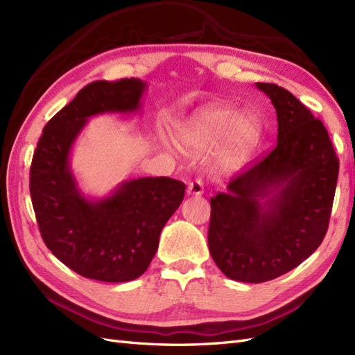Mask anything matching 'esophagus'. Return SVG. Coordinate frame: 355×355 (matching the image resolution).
<instances>
[{"label":"esophagus","mask_w":355,"mask_h":355,"mask_svg":"<svg viewBox=\"0 0 355 355\" xmlns=\"http://www.w3.org/2000/svg\"><path fill=\"white\" fill-rule=\"evenodd\" d=\"M202 191H204V185H202L201 179L191 180L188 184V188H187L188 196H201Z\"/></svg>","instance_id":"1"}]
</instances>
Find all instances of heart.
Listing matches in <instances>:
<instances>
[{
	"label": "heart",
	"instance_id": "heart-1",
	"mask_svg": "<svg viewBox=\"0 0 355 355\" xmlns=\"http://www.w3.org/2000/svg\"><path fill=\"white\" fill-rule=\"evenodd\" d=\"M228 135L222 164H237L256 137V123L250 115L235 114L232 108H213L204 111L197 120L178 135V145L191 157H206L219 146Z\"/></svg>",
	"mask_w": 355,
	"mask_h": 355
}]
</instances>
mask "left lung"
Instances as JSON below:
<instances>
[{"mask_svg": "<svg viewBox=\"0 0 355 355\" xmlns=\"http://www.w3.org/2000/svg\"><path fill=\"white\" fill-rule=\"evenodd\" d=\"M271 99L277 144L210 198L209 250L231 280L263 283L313 254L329 228L339 159L324 124L288 90L256 83Z\"/></svg>", "mask_w": 355, "mask_h": 355, "instance_id": "1", "label": "left lung"}]
</instances>
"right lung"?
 I'll use <instances>...</instances> for the list:
<instances>
[{
	"label": "right lung",
	"mask_w": 355,
	"mask_h": 355,
	"mask_svg": "<svg viewBox=\"0 0 355 355\" xmlns=\"http://www.w3.org/2000/svg\"><path fill=\"white\" fill-rule=\"evenodd\" d=\"M145 89L137 78L87 84L46 124L32 157L29 191L41 237L62 263L92 280L141 277L185 196L184 182L166 176L124 182L102 200L77 188L69 153L87 118L137 111Z\"/></svg>",
	"instance_id": "obj_1"
}]
</instances>
